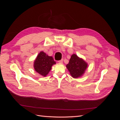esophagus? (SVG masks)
<instances>
[{"label": "esophagus", "instance_id": "obj_1", "mask_svg": "<svg viewBox=\"0 0 120 120\" xmlns=\"http://www.w3.org/2000/svg\"><path fill=\"white\" fill-rule=\"evenodd\" d=\"M58 62H59V63H60V64H62V63H63V59L61 60H59V61H58Z\"/></svg>", "mask_w": 120, "mask_h": 120}]
</instances>
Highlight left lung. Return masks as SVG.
<instances>
[{"label": "left lung", "instance_id": "8db88e82", "mask_svg": "<svg viewBox=\"0 0 120 120\" xmlns=\"http://www.w3.org/2000/svg\"><path fill=\"white\" fill-rule=\"evenodd\" d=\"M66 67L71 77L77 79L82 77L85 73L88 68V64L82 58H79L75 54H73Z\"/></svg>", "mask_w": 120, "mask_h": 120}]
</instances>
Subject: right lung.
<instances>
[{
    "instance_id": "1",
    "label": "right lung",
    "mask_w": 120,
    "mask_h": 120,
    "mask_svg": "<svg viewBox=\"0 0 120 120\" xmlns=\"http://www.w3.org/2000/svg\"><path fill=\"white\" fill-rule=\"evenodd\" d=\"M56 64L53 57L47 55L43 52L38 54L34 61V67L35 71L39 74L45 77L52 69V67Z\"/></svg>"
}]
</instances>
